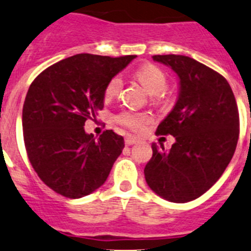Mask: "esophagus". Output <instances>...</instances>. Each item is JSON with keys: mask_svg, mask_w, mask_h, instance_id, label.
Returning a JSON list of instances; mask_svg holds the SVG:
<instances>
[{"mask_svg": "<svg viewBox=\"0 0 251 251\" xmlns=\"http://www.w3.org/2000/svg\"><path fill=\"white\" fill-rule=\"evenodd\" d=\"M136 141H138V139L135 138V136H131V135H128L126 138V146H130L133 145V144H135Z\"/></svg>", "mask_w": 251, "mask_h": 251, "instance_id": "34e87169", "label": "esophagus"}]
</instances>
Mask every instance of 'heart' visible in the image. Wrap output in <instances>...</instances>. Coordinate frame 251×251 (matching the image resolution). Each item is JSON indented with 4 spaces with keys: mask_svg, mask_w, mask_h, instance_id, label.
<instances>
[{
    "mask_svg": "<svg viewBox=\"0 0 251 251\" xmlns=\"http://www.w3.org/2000/svg\"><path fill=\"white\" fill-rule=\"evenodd\" d=\"M136 78L144 85V88L153 95L155 100L161 101L165 98V93L163 91L167 88V75L165 72L157 66L153 64H145V66L140 67L136 71ZM122 78L120 75H116L111 79L107 83L105 88V96L107 99H112L120 94L121 89H122ZM120 125L126 126V128L131 129L134 131L141 130L149 122H150V117L145 113L133 112V111H123L120 115L116 117Z\"/></svg>",
    "mask_w": 251,
    "mask_h": 251,
    "instance_id": "1",
    "label": "heart"
}]
</instances>
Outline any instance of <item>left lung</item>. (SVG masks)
Returning a JSON list of instances; mask_svg holds the SVG:
<instances>
[{"label": "left lung", "mask_w": 251, "mask_h": 251, "mask_svg": "<svg viewBox=\"0 0 251 251\" xmlns=\"http://www.w3.org/2000/svg\"><path fill=\"white\" fill-rule=\"evenodd\" d=\"M153 61L171 67L179 78V95L170 115L156 129L173 135L166 151L152 144L144 175L151 190L172 202L201 197L230 162L239 138V113L225 76L180 54H156Z\"/></svg>", "instance_id": "obj_1"}]
</instances>
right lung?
<instances>
[{"instance_id": "1", "label": "right lung", "mask_w": 251, "mask_h": 251, "mask_svg": "<svg viewBox=\"0 0 251 251\" xmlns=\"http://www.w3.org/2000/svg\"><path fill=\"white\" fill-rule=\"evenodd\" d=\"M135 57L79 53L31 83L23 106L24 144L34 171L57 194L78 199L107 179L125 139L113 130L95 139L84 126L103 108L108 81Z\"/></svg>"}]
</instances>
